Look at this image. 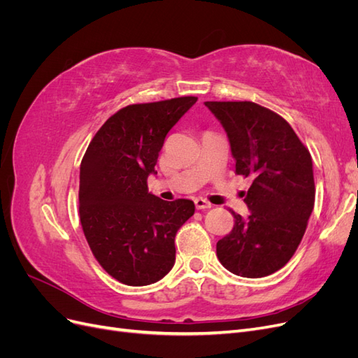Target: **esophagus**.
<instances>
[{
    "instance_id": "1",
    "label": "esophagus",
    "mask_w": 358,
    "mask_h": 358,
    "mask_svg": "<svg viewBox=\"0 0 358 358\" xmlns=\"http://www.w3.org/2000/svg\"><path fill=\"white\" fill-rule=\"evenodd\" d=\"M194 203H196V208L199 210H203V209H210L212 204L209 201H206L204 199H196L194 200Z\"/></svg>"
}]
</instances>
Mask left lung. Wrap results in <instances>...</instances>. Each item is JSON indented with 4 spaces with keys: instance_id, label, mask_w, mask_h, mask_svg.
Returning a JSON list of instances; mask_svg holds the SVG:
<instances>
[{
    "instance_id": "obj_1",
    "label": "left lung",
    "mask_w": 358,
    "mask_h": 358,
    "mask_svg": "<svg viewBox=\"0 0 358 358\" xmlns=\"http://www.w3.org/2000/svg\"><path fill=\"white\" fill-rule=\"evenodd\" d=\"M230 140L236 175L252 180L245 194L251 215L234 216L216 243L231 273L263 278L282 268L306 231L315 203L312 158L282 116L252 101H206Z\"/></svg>"
}]
</instances>
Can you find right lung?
Instances as JSON below:
<instances>
[{
	"label": "right lung",
	"instance_id": "right-lung-1",
	"mask_svg": "<svg viewBox=\"0 0 358 358\" xmlns=\"http://www.w3.org/2000/svg\"><path fill=\"white\" fill-rule=\"evenodd\" d=\"M197 101L179 96L129 104L96 131L80 162L79 216L100 266L119 282L154 284L175 264V237L196 210L191 200L148 192L167 133Z\"/></svg>",
	"mask_w": 358,
	"mask_h": 358
}]
</instances>
